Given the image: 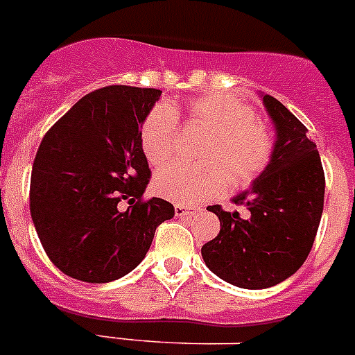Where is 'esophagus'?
Returning <instances> with one entry per match:
<instances>
[{
	"mask_svg": "<svg viewBox=\"0 0 355 355\" xmlns=\"http://www.w3.org/2000/svg\"><path fill=\"white\" fill-rule=\"evenodd\" d=\"M175 216H190L197 211L193 206H187V205H175L174 206Z\"/></svg>",
	"mask_w": 355,
	"mask_h": 355,
	"instance_id": "1",
	"label": "esophagus"
}]
</instances>
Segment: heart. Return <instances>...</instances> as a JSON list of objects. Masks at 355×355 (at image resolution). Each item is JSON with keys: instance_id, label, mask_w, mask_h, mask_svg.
<instances>
[{"instance_id": "b5f03b06", "label": "heart", "mask_w": 355, "mask_h": 355, "mask_svg": "<svg viewBox=\"0 0 355 355\" xmlns=\"http://www.w3.org/2000/svg\"><path fill=\"white\" fill-rule=\"evenodd\" d=\"M188 126L209 133L202 147L208 163L168 165L155 178L158 196L178 202L193 205L224 192L229 171L236 183H249L261 174L270 162L274 140L270 131L256 119L254 110L233 97L208 94L188 105ZM181 128L171 105H156L147 115L140 142L150 165L159 167L175 155Z\"/></svg>"}]
</instances>
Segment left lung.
<instances>
[{"instance_id": "8db88e82", "label": "left lung", "mask_w": 355, "mask_h": 355, "mask_svg": "<svg viewBox=\"0 0 355 355\" xmlns=\"http://www.w3.org/2000/svg\"><path fill=\"white\" fill-rule=\"evenodd\" d=\"M275 128L265 171L249 190L233 197L249 216L208 206L220 220V233L202 245L206 266L229 284L263 290L293 275L311 252L324 211L325 175L307 128L275 97L261 94Z\"/></svg>"}]
</instances>
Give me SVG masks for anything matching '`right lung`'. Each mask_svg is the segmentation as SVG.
Segmentation results:
<instances>
[{"label":"right lung","mask_w":355,"mask_h":355,"mask_svg":"<svg viewBox=\"0 0 355 355\" xmlns=\"http://www.w3.org/2000/svg\"><path fill=\"white\" fill-rule=\"evenodd\" d=\"M158 89L112 85L81 97L37 150L30 213L44 250L65 275L110 283L140 265L174 206L142 200L150 171L142 124ZM126 200L130 207L118 206Z\"/></svg>","instance_id":"right-lung-1"}]
</instances>
